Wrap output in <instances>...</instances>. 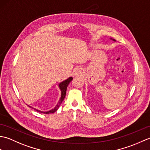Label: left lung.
<instances>
[{"label":"left lung","mask_w":150,"mask_h":150,"mask_svg":"<svg viewBox=\"0 0 150 150\" xmlns=\"http://www.w3.org/2000/svg\"><path fill=\"white\" fill-rule=\"evenodd\" d=\"M110 39H111V40H113V41H115H115H116V40H115V39H112V38H110Z\"/></svg>","instance_id":"8db88e82"}]
</instances>
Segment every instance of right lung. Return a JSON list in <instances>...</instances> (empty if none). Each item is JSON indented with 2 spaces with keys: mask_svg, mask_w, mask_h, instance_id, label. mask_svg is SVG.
Listing matches in <instances>:
<instances>
[{
  "mask_svg": "<svg viewBox=\"0 0 150 150\" xmlns=\"http://www.w3.org/2000/svg\"><path fill=\"white\" fill-rule=\"evenodd\" d=\"M72 80H73V78H72L71 77H69V78L67 79L66 80L64 81H62V82H60V83L59 84L58 86H59V89H60V91H61V96H60V99H59V100L58 101V103H57V104L56 105L55 107L54 108H53V109L50 110H49V111H40V110H39L35 109V108H34L31 107V106H28H28H29L30 108H33V110H36L37 111H38V112L41 113L50 114V113H54V112H55V111H57V110L59 109L60 106V104H62V101L64 100V98H65V97H66V94L67 87H68V86L69 85V82H71Z\"/></svg>",
  "mask_w": 150,
  "mask_h": 150,
  "instance_id": "add662e5",
  "label": "right lung"
}]
</instances>
